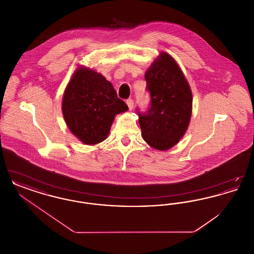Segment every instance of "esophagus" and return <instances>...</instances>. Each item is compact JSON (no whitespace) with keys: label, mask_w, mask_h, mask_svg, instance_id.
<instances>
[{"label":"esophagus","mask_w":254,"mask_h":254,"mask_svg":"<svg viewBox=\"0 0 254 254\" xmlns=\"http://www.w3.org/2000/svg\"><path fill=\"white\" fill-rule=\"evenodd\" d=\"M127 107H128V109L129 110H132L133 107H134V102H133L132 99H128V100H127Z\"/></svg>","instance_id":"esophagus-1"}]
</instances>
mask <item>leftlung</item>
<instances>
[{"label":"left lung","instance_id":"left-lung-1","mask_svg":"<svg viewBox=\"0 0 254 254\" xmlns=\"http://www.w3.org/2000/svg\"><path fill=\"white\" fill-rule=\"evenodd\" d=\"M151 105L139 117L142 137L151 147L165 151L177 145L192 113V92L179 64L162 51L145 71Z\"/></svg>","mask_w":254,"mask_h":254}]
</instances>
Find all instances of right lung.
<instances>
[{
    "label": "right lung",
    "mask_w": 254,
    "mask_h": 254,
    "mask_svg": "<svg viewBox=\"0 0 254 254\" xmlns=\"http://www.w3.org/2000/svg\"><path fill=\"white\" fill-rule=\"evenodd\" d=\"M127 110L112 84L101 73L84 65L73 73L62 100L68 129L87 145L106 140L115 116Z\"/></svg>",
    "instance_id": "obj_1"
}]
</instances>
